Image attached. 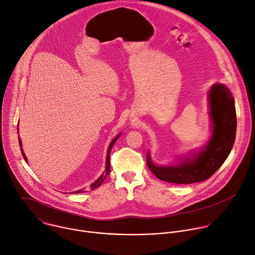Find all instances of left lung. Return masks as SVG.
Returning a JSON list of instances; mask_svg holds the SVG:
<instances>
[{
    "instance_id": "1",
    "label": "left lung",
    "mask_w": 255,
    "mask_h": 255,
    "mask_svg": "<svg viewBox=\"0 0 255 255\" xmlns=\"http://www.w3.org/2000/svg\"><path fill=\"white\" fill-rule=\"evenodd\" d=\"M213 134L205 149L192 159L176 166L154 165L146 155V162L159 179L172 184H193L211 177L228 157L236 135V111L234 99L227 87L216 84L209 94Z\"/></svg>"
}]
</instances>
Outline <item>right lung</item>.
Wrapping results in <instances>:
<instances>
[{
  "label": "right lung",
  "instance_id": "right-lung-1",
  "mask_svg": "<svg viewBox=\"0 0 255 255\" xmlns=\"http://www.w3.org/2000/svg\"><path fill=\"white\" fill-rule=\"evenodd\" d=\"M119 136L120 135H118L115 139H113V141L111 142V144H110V146H109V148H108V153H107V162H106V168H105V171L103 172V174L95 181L94 184H92L91 186H90V189L91 190H95V189H97V188H99L101 185H102V183L104 181V179L107 177V175L110 173V152H111V149H112V147H113V145L115 144V142L117 141V139L119 138ZM19 144H20V146H21V140L19 139ZM21 152H22V155H23V157H24V159H25V161H27V158L25 157V154H24V152H23V150H21ZM85 191L84 190H80V191H77V192H74L75 194H79V193H84Z\"/></svg>",
  "mask_w": 255,
  "mask_h": 255
}]
</instances>
